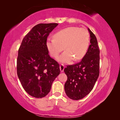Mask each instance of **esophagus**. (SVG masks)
I'll return each instance as SVG.
<instances>
[{
	"instance_id": "obj_1",
	"label": "esophagus",
	"mask_w": 120,
	"mask_h": 120,
	"mask_svg": "<svg viewBox=\"0 0 120 120\" xmlns=\"http://www.w3.org/2000/svg\"><path fill=\"white\" fill-rule=\"evenodd\" d=\"M64 65L61 64L60 65V70L61 71V72H63V71H64Z\"/></svg>"
}]
</instances>
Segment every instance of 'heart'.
I'll list each match as a JSON object with an SVG mask.
<instances>
[{"label":"heart","mask_w":120,"mask_h":120,"mask_svg":"<svg viewBox=\"0 0 120 120\" xmlns=\"http://www.w3.org/2000/svg\"><path fill=\"white\" fill-rule=\"evenodd\" d=\"M54 38H48L46 46L50 56L54 58H57L64 48L65 52L58 58L60 62L69 63L74 59L80 60L87 52L90 34L85 28H66L56 32Z\"/></svg>","instance_id":"heart-1"}]
</instances>
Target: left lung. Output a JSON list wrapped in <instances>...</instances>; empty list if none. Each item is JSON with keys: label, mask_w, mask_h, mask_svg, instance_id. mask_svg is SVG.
Listing matches in <instances>:
<instances>
[{"label": "left lung", "mask_w": 120, "mask_h": 120, "mask_svg": "<svg viewBox=\"0 0 120 120\" xmlns=\"http://www.w3.org/2000/svg\"><path fill=\"white\" fill-rule=\"evenodd\" d=\"M90 43L86 54L77 64L68 65L64 71L68 79L64 85L67 95L73 100L82 99L92 90L99 73V49L95 35L90 29Z\"/></svg>", "instance_id": "1"}]
</instances>
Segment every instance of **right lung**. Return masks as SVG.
<instances>
[{
  "instance_id": "1",
  "label": "right lung",
  "mask_w": 120,
  "mask_h": 120,
  "mask_svg": "<svg viewBox=\"0 0 120 120\" xmlns=\"http://www.w3.org/2000/svg\"><path fill=\"white\" fill-rule=\"evenodd\" d=\"M58 25H35L24 38L18 52V77L25 91L35 98L47 95L60 72L59 65L50 58L46 46L47 37Z\"/></svg>"
}]
</instances>
